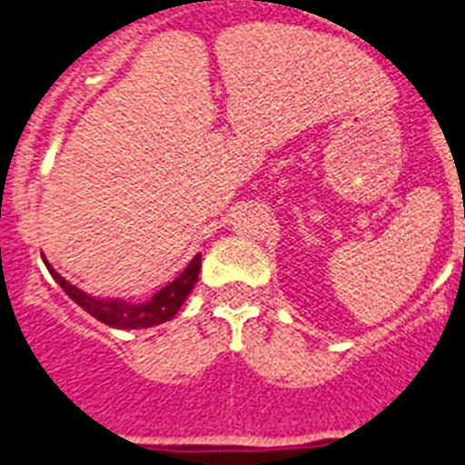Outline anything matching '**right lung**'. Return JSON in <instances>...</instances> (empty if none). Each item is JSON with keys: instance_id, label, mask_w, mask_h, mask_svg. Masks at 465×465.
I'll use <instances>...</instances> for the list:
<instances>
[{"instance_id": "1", "label": "right lung", "mask_w": 465, "mask_h": 465, "mask_svg": "<svg viewBox=\"0 0 465 465\" xmlns=\"http://www.w3.org/2000/svg\"><path fill=\"white\" fill-rule=\"evenodd\" d=\"M45 266L50 271V275L56 280V284L68 293V298H73L94 319L110 325V328H119V331H134V328H151V325L164 323V321H169L181 310L183 301L193 292V286L197 284L199 268H202V254H197L176 280L163 286L151 301L142 302V305H133V302L125 301H101V298L89 296L82 289L73 286L68 280H64L47 262Z\"/></svg>"}]
</instances>
